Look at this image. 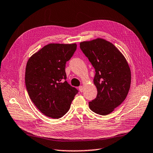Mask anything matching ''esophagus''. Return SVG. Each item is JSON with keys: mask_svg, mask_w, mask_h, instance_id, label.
<instances>
[{"mask_svg": "<svg viewBox=\"0 0 153 153\" xmlns=\"http://www.w3.org/2000/svg\"><path fill=\"white\" fill-rule=\"evenodd\" d=\"M79 90L80 91L82 92H83V90H84V86H80L79 87Z\"/></svg>", "mask_w": 153, "mask_h": 153, "instance_id": "esophagus-1", "label": "esophagus"}]
</instances>
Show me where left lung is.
<instances>
[{"instance_id": "8db88e82", "label": "left lung", "mask_w": 153, "mask_h": 153, "mask_svg": "<svg viewBox=\"0 0 153 153\" xmlns=\"http://www.w3.org/2000/svg\"><path fill=\"white\" fill-rule=\"evenodd\" d=\"M80 48L94 67L96 98L89 102L95 113L110 114L122 103L130 88L131 74L126 59L114 44L97 38L80 43Z\"/></svg>"}]
</instances>
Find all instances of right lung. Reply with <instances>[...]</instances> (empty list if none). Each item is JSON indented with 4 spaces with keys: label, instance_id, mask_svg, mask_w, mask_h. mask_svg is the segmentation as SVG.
<instances>
[{
    "label": "right lung",
    "instance_id": "obj_1",
    "mask_svg": "<svg viewBox=\"0 0 153 153\" xmlns=\"http://www.w3.org/2000/svg\"><path fill=\"white\" fill-rule=\"evenodd\" d=\"M76 46V43H49L27 62L25 82L27 93L34 105L46 116H63L78 93L65 80V65Z\"/></svg>",
    "mask_w": 153,
    "mask_h": 153
}]
</instances>
